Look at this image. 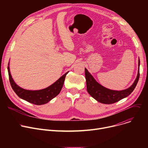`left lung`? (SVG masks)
<instances>
[{"label": "left lung", "mask_w": 148, "mask_h": 148, "mask_svg": "<svg viewBox=\"0 0 148 148\" xmlns=\"http://www.w3.org/2000/svg\"><path fill=\"white\" fill-rule=\"evenodd\" d=\"M140 59L138 58V69L136 79L131 86L124 90H114L104 87L98 83L86 68H85V77L86 80L87 90L89 95L97 101L106 104H113L126 98L134 90L139 79Z\"/></svg>", "instance_id": "obj_1"}]
</instances>
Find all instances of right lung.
<instances>
[{
	"mask_svg": "<svg viewBox=\"0 0 148 148\" xmlns=\"http://www.w3.org/2000/svg\"><path fill=\"white\" fill-rule=\"evenodd\" d=\"M9 79L11 86L14 91L20 98L26 101L36 105H42L49 103L53 98L56 97L63 87L66 75L68 72L66 73L56 81L49 87L41 90H31L23 89L15 83L10 73V63L8 66Z\"/></svg>",
	"mask_w": 148,
	"mask_h": 148,
	"instance_id": "add662e5",
	"label": "right lung"
}]
</instances>
